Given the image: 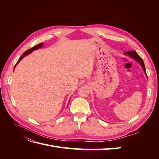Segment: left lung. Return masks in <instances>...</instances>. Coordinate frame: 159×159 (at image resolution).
Instances as JSON below:
<instances>
[{
  "label": "left lung",
  "mask_w": 159,
  "mask_h": 159,
  "mask_svg": "<svg viewBox=\"0 0 159 159\" xmlns=\"http://www.w3.org/2000/svg\"><path fill=\"white\" fill-rule=\"evenodd\" d=\"M124 54H125L126 56H129V57H131V58H133V60L137 61L138 62V63L141 66V67H142V68H143L144 72H145V75H147L146 70H145V64H144L143 60V59L141 58V57L138 55V54H137V53L136 52H134V51H129V52H125Z\"/></svg>",
  "instance_id": "left-lung-1"
}]
</instances>
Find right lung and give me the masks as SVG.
<instances>
[{
	"instance_id": "1",
	"label": "right lung",
	"mask_w": 159,
	"mask_h": 159,
	"mask_svg": "<svg viewBox=\"0 0 159 159\" xmlns=\"http://www.w3.org/2000/svg\"><path fill=\"white\" fill-rule=\"evenodd\" d=\"M43 45H44V44H43V43H40V44H37L36 46H34L33 48H32L26 50L25 52H24V54L21 56V57H20V58H19L18 61H17V63L16 64L15 66H14V68H15V67L16 66V65L19 63V62H20V61L22 58H24V57H25L26 56H27V55H28V54H30V53H32L33 51H34V50H38V49H39V48H41L43 46Z\"/></svg>"
}]
</instances>
